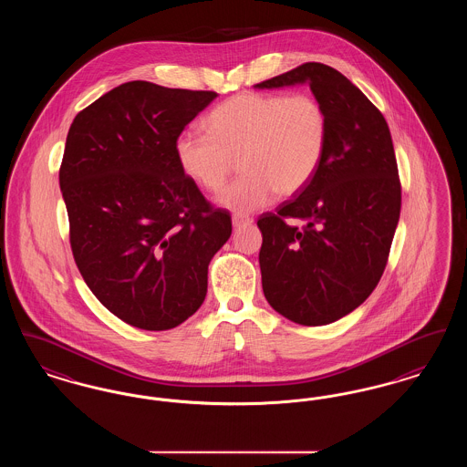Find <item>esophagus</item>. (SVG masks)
Here are the masks:
<instances>
[{
    "label": "esophagus",
    "mask_w": 467,
    "mask_h": 467,
    "mask_svg": "<svg viewBox=\"0 0 467 467\" xmlns=\"http://www.w3.org/2000/svg\"><path fill=\"white\" fill-rule=\"evenodd\" d=\"M248 223H252V219L250 217H244V215H233V227H244V225H248Z\"/></svg>",
    "instance_id": "obj_1"
}]
</instances>
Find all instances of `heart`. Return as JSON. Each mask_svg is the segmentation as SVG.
<instances>
[{
	"label": "heart",
	"instance_id": "1",
	"mask_svg": "<svg viewBox=\"0 0 467 467\" xmlns=\"http://www.w3.org/2000/svg\"><path fill=\"white\" fill-rule=\"evenodd\" d=\"M206 134H182L175 156L183 175L217 192L234 171L242 177L219 194L234 213L267 206L275 194L292 196L318 171L329 122L322 103L306 92H244L225 99L202 120Z\"/></svg>",
	"mask_w": 467,
	"mask_h": 467
}]
</instances>
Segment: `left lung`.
Here are the masks:
<instances>
[{
    "label": "left lung",
    "instance_id": "8db88e82",
    "mask_svg": "<svg viewBox=\"0 0 467 467\" xmlns=\"http://www.w3.org/2000/svg\"><path fill=\"white\" fill-rule=\"evenodd\" d=\"M296 84H308L327 113V147L310 183L259 217V265L273 310L326 326L360 306L383 275L400 223V173L385 117L337 69L305 63L255 88Z\"/></svg>",
    "mask_w": 467,
    "mask_h": 467
}]
</instances>
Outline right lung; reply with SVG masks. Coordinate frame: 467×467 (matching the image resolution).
<instances>
[{
    "label": "right lung",
    "mask_w": 467,
    "mask_h": 467,
    "mask_svg": "<svg viewBox=\"0 0 467 467\" xmlns=\"http://www.w3.org/2000/svg\"><path fill=\"white\" fill-rule=\"evenodd\" d=\"M217 92L126 82L77 113L59 185L88 287L126 324L168 331L200 310L231 215L183 175L175 143Z\"/></svg>",
    "instance_id": "add662e5"
}]
</instances>
